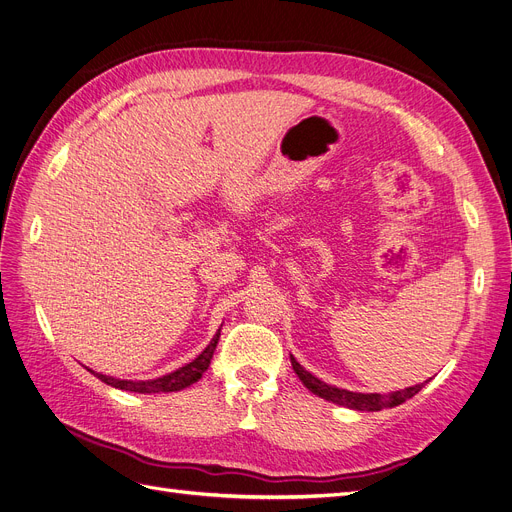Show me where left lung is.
<instances>
[{
	"mask_svg": "<svg viewBox=\"0 0 512 512\" xmlns=\"http://www.w3.org/2000/svg\"><path fill=\"white\" fill-rule=\"evenodd\" d=\"M291 367H294L296 375L300 377V381L310 389L312 394H316L319 398H325L333 404L346 406L352 410H367V412H377L383 408H394L406 400H410L412 396H417L421 389L425 387V383L421 385H412L406 389H400V392H392V394H358V392H348V389H339L333 385H327L325 381L316 379L312 373H308L302 364L291 356Z\"/></svg>",
	"mask_w": 512,
	"mask_h": 512,
	"instance_id": "1",
	"label": "left lung"
}]
</instances>
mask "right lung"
<instances>
[{
  "label": "right lung",
  "mask_w": 512,
  "mask_h": 512,
  "mask_svg": "<svg viewBox=\"0 0 512 512\" xmlns=\"http://www.w3.org/2000/svg\"><path fill=\"white\" fill-rule=\"evenodd\" d=\"M218 337H221V329L212 337V342L206 346V350L196 358L191 360L185 367L177 369L175 373H168L164 377L158 379H150V381H125V379H114V377H106L100 373H93L97 379H102L104 383L118 387V389H127V392H137V394H158V392H179V389L196 383L204 371L210 367V360L212 354L216 350L218 344Z\"/></svg>",
  "instance_id": "1"
}]
</instances>
